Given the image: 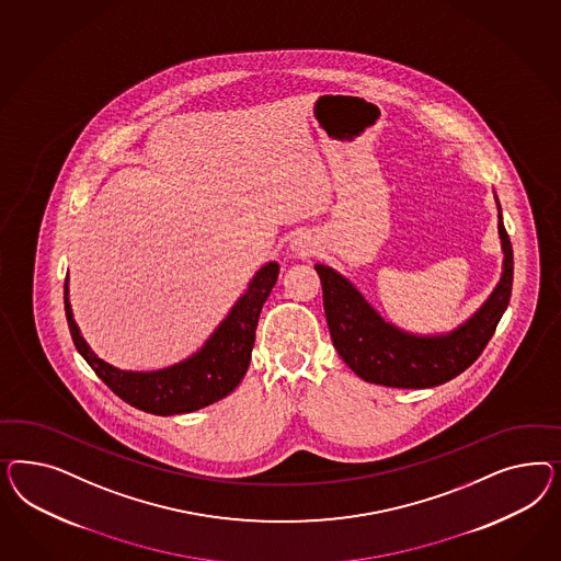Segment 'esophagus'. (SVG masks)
I'll list each match as a JSON object with an SVG mask.
<instances>
[{"label":"esophagus","mask_w":561,"mask_h":561,"mask_svg":"<svg viewBox=\"0 0 561 561\" xmlns=\"http://www.w3.org/2000/svg\"><path fill=\"white\" fill-rule=\"evenodd\" d=\"M314 249H317V244L312 242V238L306 237V234L294 238L289 244V251L298 256H310L314 253Z\"/></svg>","instance_id":"1"}]
</instances>
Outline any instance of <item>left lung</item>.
<instances>
[{"label":"left lung","instance_id":"obj_1","mask_svg":"<svg viewBox=\"0 0 561 561\" xmlns=\"http://www.w3.org/2000/svg\"><path fill=\"white\" fill-rule=\"evenodd\" d=\"M497 232L504 253L500 284L469 321L444 335H413L387 323L350 279L317 263L329 333L343 362L362 380L394 389H430L465 373L492 340L512 294L514 259L500 204Z\"/></svg>","mask_w":561,"mask_h":561}]
</instances>
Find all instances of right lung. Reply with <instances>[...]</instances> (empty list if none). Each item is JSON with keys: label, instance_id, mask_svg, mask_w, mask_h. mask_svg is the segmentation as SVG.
<instances>
[{"label": "right lung", "instance_id": "right-lung-1", "mask_svg": "<svg viewBox=\"0 0 561 561\" xmlns=\"http://www.w3.org/2000/svg\"><path fill=\"white\" fill-rule=\"evenodd\" d=\"M279 265H263L247 291L221 321L214 335L193 356L153 373L119 370L96 356L73 321L69 305V277L66 275L64 302L69 333L76 350L102 382L131 408L153 415H176L207 408L234 391L247 374L255 345V329L261 308L277 282Z\"/></svg>", "mask_w": 561, "mask_h": 561}]
</instances>
